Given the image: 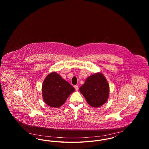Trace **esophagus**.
<instances>
[{"label": "esophagus", "instance_id": "1", "mask_svg": "<svg viewBox=\"0 0 149 149\" xmlns=\"http://www.w3.org/2000/svg\"><path fill=\"white\" fill-rule=\"evenodd\" d=\"M74 88H75V89L76 91H78V89H79L78 85H75V86H74Z\"/></svg>", "mask_w": 149, "mask_h": 149}]
</instances>
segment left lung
<instances>
[{
  "label": "left lung",
  "mask_w": 149,
  "mask_h": 149,
  "mask_svg": "<svg viewBox=\"0 0 149 149\" xmlns=\"http://www.w3.org/2000/svg\"><path fill=\"white\" fill-rule=\"evenodd\" d=\"M79 91L92 107L102 106L109 97V86L106 79L101 73H96L86 79Z\"/></svg>",
  "instance_id": "left-lung-1"
}]
</instances>
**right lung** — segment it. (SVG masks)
Masks as SVG:
<instances>
[{
	"label": "right lung",
	"instance_id": "add662e5",
	"mask_svg": "<svg viewBox=\"0 0 149 149\" xmlns=\"http://www.w3.org/2000/svg\"><path fill=\"white\" fill-rule=\"evenodd\" d=\"M42 91L45 102L51 107L58 108L75 91V89L56 72H52L45 78Z\"/></svg>",
	"mask_w": 149,
	"mask_h": 149
}]
</instances>
